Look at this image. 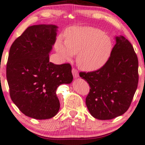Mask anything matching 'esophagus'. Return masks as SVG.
Returning a JSON list of instances; mask_svg holds the SVG:
<instances>
[{"mask_svg": "<svg viewBox=\"0 0 145 145\" xmlns=\"http://www.w3.org/2000/svg\"><path fill=\"white\" fill-rule=\"evenodd\" d=\"M72 73L73 76H74V78H76L79 77L78 72V71L76 70V69H72Z\"/></svg>", "mask_w": 145, "mask_h": 145, "instance_id": "esophagus-1", "label": "esophagus"}]
</instances>
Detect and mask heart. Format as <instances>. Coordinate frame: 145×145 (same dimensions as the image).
<instances>
[{
	"label": "heart",
	"instance_id": "b5f03b06",
	"mask_svg": "<svg viewBox=\"0 0 145 145\" xmlns=\"http://www.w3.org/2000/svg\"><path fill=\"white\" fill-rule=\"evenodd\" d=\"M56 50L61 59L71 60L77 54L80 68L87 72L101 69L108 61L113 42L104 31L93 27H72L67 31L65 41L59 38Z\"/></svg>",
	"mask_w": 145,
	"mask_h": 145
}]
</instances>
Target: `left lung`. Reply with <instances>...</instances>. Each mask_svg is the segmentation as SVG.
Here are the masks:
<instances>
[{"label": "left lung", "mask_w": 145, "mask_h": 145, "mask_svg": "<svg viewBox=\"0 0 145 145\" xmlns=\"http://www.w3.org/2000/svg\"><path fill=\"white\" fill-rule=\"evenodd\" d=\"M116 44L108 61L99 70L80 72L89 84L86 104L98 120L121 116L129 108L139 80L138 59L131 44L123 36L115 37Z\"/></svg>", "instance_id": "left-lung-1"}]
</instances>
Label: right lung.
<instances>
[{"label": "right lung", "mask_w": 145, "mask_h": 145, "mask_svg": "<svg viewBox=\"0 0 145 145\" xmlns=\"http://www.w3.org/2000/svg\"><path fill=\"white\" fill-rule=\"evenodd\" d=\"M57 28L46 24L29 27L10 49L6 78L10 97L21 112L35 119L57 114L60 107L57 88L73 79L70 64L50 62Z\"/></svg>", "instance_id": "1"}]
</instances>
